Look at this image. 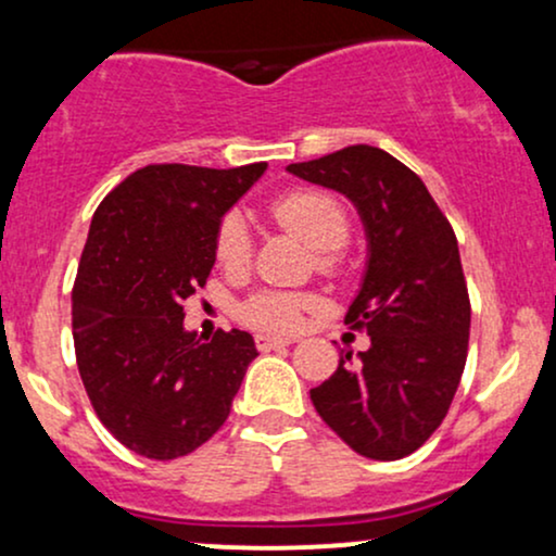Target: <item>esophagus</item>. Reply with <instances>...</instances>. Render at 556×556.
<instances>
[{
  "label": "esophagus",
  "mask_w": 556,
  "mask_h": 556,
  "mask_svg": "<svg viewBox=\"0 0 556 556\" xmlns=\"http://www.w3.org/2000/svg\"><path fill=\"white\" fill-rule=\"evenodd\" d=\"M287 344H292V340H287V337L256 334V348L261 350V353H269V350H277V348H287Z\"/></svg>",
  "instance_id": "34e87169"
}]
</instances>
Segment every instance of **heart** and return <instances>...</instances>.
I'll use <instances>...</instances> for the list:
<instances>
[{"instance_id": "b5f03b06", "label": "heart", "mask_w": 556, "mask_h": 556, "mask_svg": "<svg viewBox=\"0 0 556 556\" xmlns=\"http://www.w3.org/2000/svg\"><path fill=\"white\" fill-rule=\"evenodd\" d=\"M269 212L285 229L295 232L321 253L327 269L337 266V253L350 238V216L337 195L318 188H298L274 198ZM214 256L222 269L242 271L253 258V238L240 212L222 216L214 235ZM316 305L314 298L298 292L261 290L240 305V318L251 327L269 331H292L300 327L305 311Z\"/></svg>"}]
</instances>
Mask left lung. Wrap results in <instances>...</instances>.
<instances>
[{"mask_svg":"<svg viewBox=\"0 0 556 556\" xmlns=\"http://www.w3.org/2000/svg\"><path fill=\"white\" fill-rule=\"evenodd\" d=\"M292 175L340 190L358 206L368 269L344 324L371 348L342 350L311 389L318 416L371 460H400L442 426L468 358L470 298L455 229L410 167L376 146H348Z\"/></svg>","mask_w":556,"mask_h":556,"instance_id":"left-lung-1","label":"left lung"}]
</instances>
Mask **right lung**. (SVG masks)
Returning a JSON list of instances; mask_svg holds the SVG:
<instances>
[{"label": "right lung", "instance_id": "1", "mask_svg": "<svg viewBox=\"0 0 556 556\" xmlns=\"http://www.w3.org/2000/svg\"><path fill=\"white\" fill-rule=\"evenodd\" d=\"M149 164L96 208L73 285L75 361L96 416L136 455L175 460L222 429L256 344L198 337L182 303L206 285L222 216L264 175Z\"/></svg>", "mask_w": 556, "mask_h": 556}]
</instances>
